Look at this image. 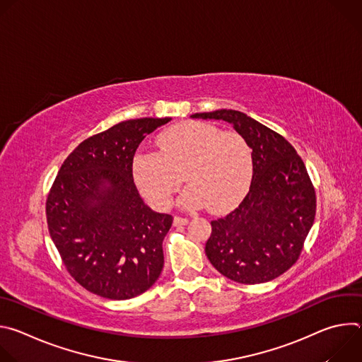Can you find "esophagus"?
<instances>
[{
  "label": "esophagus",
  "instance_id": "obj_1",
  "mask_svg": "<svg viewBox=\"0 0 362 362\" xmlns=\"http://www.w3.org/2000/svg\"><path fill=\"white\" fill-rule=\"evenodd\" d=\"M189 221L186 218H180V216H175L173 219V225L175 226H182V225H186Z\"/></svg>",
  "mask_w": 362,
  "mask_h": 362
}]
</instances>
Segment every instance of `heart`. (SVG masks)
<instances>
[{
	"label": "heart",
	"mask_w": 362,
	"mask_h": 362,
	"mask_svg": "<svg viewBox=\"0 0 362 362\" xmlns=\"http://www.w3.org/2000/svg\"><path fill=\"white\" fill-rule=\"evenodd\" d=\"M159 151L139 150L133 177L143 196L168 209L182 185L187 209L208 206L215 214L232 209L249 189L253 156L249 143L236 132H221L204 122H185L166 129L158 139Z\"/></svg>",
	"instance_id": "1"
}]
</instances>
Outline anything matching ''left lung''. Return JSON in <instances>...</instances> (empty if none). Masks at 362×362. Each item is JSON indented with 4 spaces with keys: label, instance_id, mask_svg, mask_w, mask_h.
<instances>
[{
    "label": "left lung",
    "instance_id": "8db88e82",
    "mask_svg": "<svg viewBox=\"0 0 362 362\" xmlns=\"http://www.w3.org/2000/svg\"><path fill=\"white\" fill-rule=\"evenodd\" d=\"M192 117L232 124L253 156L249 192L233 212L211 222L206 256L239 284L278 278L296 262L315 219V190L302 159L286 139L242 112L221 109Z\"/></svg>",
    "mask_w": 362,
    "mask_h": 362
}]
</instances>
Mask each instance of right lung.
Returning a JSON list of instances; mask_svg holds the SVG:
<instances>
[{"label":"right lung","mask_w":362,"mask_h":362,"mask_svg":"<svg viewBox=\"0 0 362 362\" xmlns=\"http://www.w3.org/2000/svg\"><path fill=\"white\" fill-rule=\"evenodd\" d=\"M172 119L126 120L81 141L47 197L53 239L70 275L115 300L146 292L163 269V239L173 218L151 211L133 180L141 140Z\"/></svg>","instance_id":"obj_1"}]
</instances>
